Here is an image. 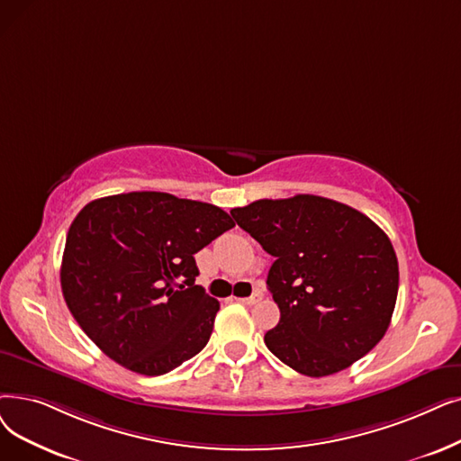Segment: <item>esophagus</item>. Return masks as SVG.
Masks as SVG:
<instances>
[{"mask_svg":"<svg viewBox=\"0 0 461 461\" xmlns=\"http://www.w3.org/2000/svg\"><path fill=\"white\" fill-rule=\"evenodd\" d=\"M259 299H262V295L259 294H252L250 297H243V299H239V302H243L245 305H254V303H258Z\"/></svg>","mask_w":461,"mask_h":461,"instance_id":"obj_1","label":"esophagus"}]
</instances>
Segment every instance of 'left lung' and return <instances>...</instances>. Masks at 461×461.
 Instances as JSON below:
<instances>
[{
  "instance_id": "1",
  "label": "left lung",
  "mask_w": 461,
  "mask_h": 461,
  "mask_svg": "<svg viewBox=\"0 0 461 461\" xmlns=\"http://www.w3.org/2000/svg\"><path fill=\"white\" fill-rule=\"evenodd\" d=\"M231 216L275 258L267 286L280 320L264 341L280 362L328 376L384 337L399 267L388 235L371 218L311 194L258 199Z\"/></svg>"
}]
</instances>
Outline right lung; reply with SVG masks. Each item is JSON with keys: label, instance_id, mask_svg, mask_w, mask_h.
<instances>
[{"label": "right lung", "instance_id": "add662e5", "mask_svg": "<svg viewBox=\"0 0 461 461\" xmlns=\"http://www.w3.org/2000/svg\"><path fill=\"white\" fill-rule=\"evenodd\" d=\"M233 226L220 207L166 192L94 199L73 220L59 269L77 324L139 375L185 364L209 343L220 309L195 285L194 254Z\"/></svg>", "mask_w": 461, "mask_h": 461}]
</instances>
